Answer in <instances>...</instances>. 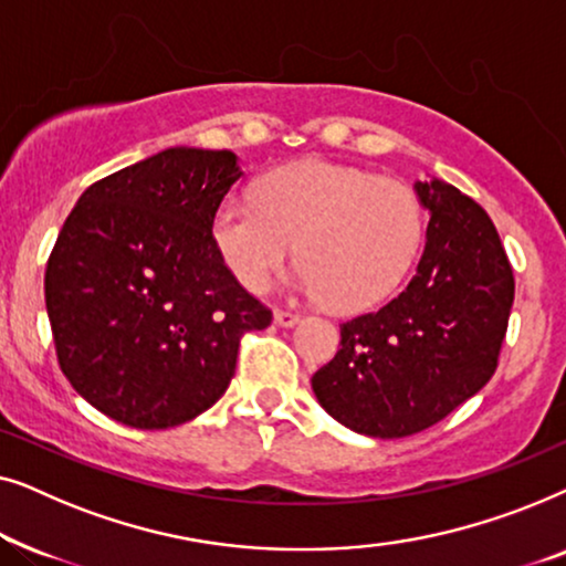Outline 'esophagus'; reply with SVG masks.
I'll use <instances>...</instances> for the list:
<instances>
[{"label": "esophagus", "instance_id": "1", "mask_svg": "<svg viewBox=\"0 0 566 566\" xmlns=\"http://www.w3.org/2000/svg\"><path fill=\"white\" fill-rule=\"evenodd\" d=\"M275 324L277 327H293V324H298V319L301 316L298 314H293V312H289V308H275Z\"/></svg>", "mask_w": 566, "mask_h": 566}]
</instances>
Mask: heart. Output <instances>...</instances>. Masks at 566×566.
I'll list each match as a JSON object with an SVG mask.
<instances>
[{
	"mask_svg": "<svg viewBox=\"0 0 566 566\" xmlns=\"http://www.w3.org/2000/svg\"><path fill=\"white\" fill-rule=\"evenodd\" d=\"M420 237V203L407 185L324 159L273 169L258 200L229 198L213 216L216 250L247 291H268L298 244L301 289L339 312L381 301Z\"/></svg>",
	"mask_w": 566,
	"mask_h": 566,
	"instance_id": "heart-1",
	"label": "heart"
}]
</instances>
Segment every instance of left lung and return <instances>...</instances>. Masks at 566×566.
I'll return each mask as SVG.
<instances>
[{
    "mask_svg": "<svg viewBox=\"0 0 566 566\" xmlns=\"http://www.w3.org/2000/svg\"><path fill=\"white\" fill-rule=\"evenodd\" d=\"M428 242L405 291L339 324V350L312 376L319 405L370 438H407L474 397L497 370L515 298L486 211L443 180L415 182Z\"/></svg>",
    "mask_w": 566,
    "mask_h": 566,
    "instance_id": "1",
    "label": "left lung"
}]
</instances>
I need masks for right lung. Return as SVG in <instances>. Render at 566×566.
Instances as JSON below:
<instances>
[{"instance_id":"1","label":"right lung","mask_w":566,"mask_h":566,"mask_svg":"<svg viewBox=\"0 0 566 566\" xmlns=\"http://www.w3.org/2000/svg\"><path fill=\"white\" fill-rule=\"evenodd\" d=\"M239 177L234 151L172 146L90 185L59 231L45 265L59 366L113 420L165 430L206 412L244 332L273 322L213 242Z\"/></svg>"}]
</instances>
